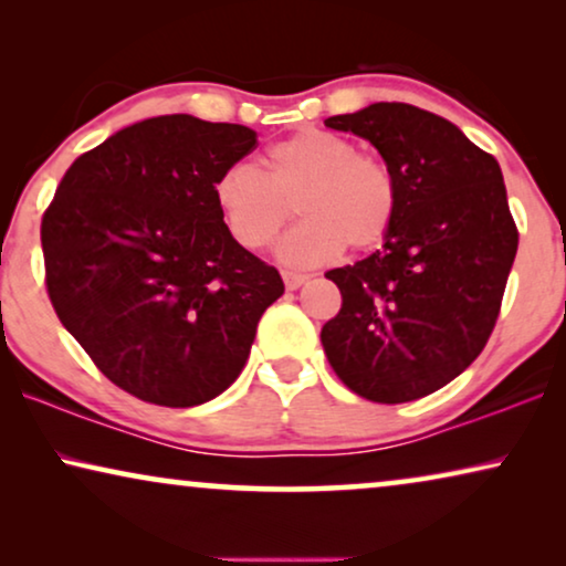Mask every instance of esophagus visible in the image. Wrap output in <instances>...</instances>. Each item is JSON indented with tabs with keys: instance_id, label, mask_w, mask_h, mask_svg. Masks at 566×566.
<instances>
[{
	"instance_id": "1",
	"label": "esophagus",
	"mask_w": 566,
	"mask_h": 566,
	"mask_svg": "<svg viewBox=\"0 0 566 566\" xmlns=\"http://www.w3.org/2000/svg\"><path fill=\"white\" fill-rule=\"evenodd\" d=\"M306 281H308V277L301 275V273H289V270L283 273V283H285V289H289V291L301 289V285H304Z\"/></svg>"
}]
</instances>
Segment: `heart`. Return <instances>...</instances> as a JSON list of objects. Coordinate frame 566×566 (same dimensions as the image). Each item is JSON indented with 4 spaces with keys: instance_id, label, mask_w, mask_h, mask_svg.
<instances>
[{
    "instance_id": "obj_1",
    "label": "heart",
    "mask_w": 566,
    "mask_h": 566,
    "mask_svg": "<svg viewBox=\"0 0 566 566\" xmlns=\"http://www.w3.org/2000/svg\"><path fill=\"white\" fill-rule=\"evenodd\" d=\"M229 234L244 250H262L291 219L301 221L277 244V258L308 268L347 247L370 250L397 216V180L384 159L360 154L347 138L306 128L270 146L265 175L250 165L223 169L213 185Z\"/></svg>"
}]
</instances>
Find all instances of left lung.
Listing matches in <instances>:
<instances>
[{
    "mask_svg": "<svg viewBox=\"0 0 566 566\" xmlns=\"http://www.w3.org/2000/svg\"><path fill=\"white\" fill-rule=\"evenodd\" d=\"M324 126L366 138L397 180L384 247L329 270L343 293L322 327L347 389L401 405L453 381L484 350L517 252L497 159L461 128L407 103H374Z\"/></svg>",
    "mask_w": 566,
    "mask_h": 566,
    "instance_id": "1",
    "label": "left lung"
}]
</instances>
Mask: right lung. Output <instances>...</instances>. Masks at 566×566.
Here are the masks:
<instances>
[{
	"mask_svg": "<svg viewBox=\"0 0 566 566\" xmlns=\"http://www.w3.org/2000/svg\"><path fill=\"white\" fill-rule=\"evenodd\" d=\"M258 146L237 123L159 115L74 159L41 223L59 319L123 391L196 407L242 374L281 273L234 242L213 185Z\"/></svg>",
	"mask_w": 566,
	"mask_h": 566,
	"instance_id": "add662e5",
	"label": "right lung"
}]
</instances>
